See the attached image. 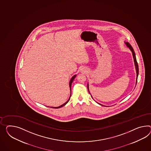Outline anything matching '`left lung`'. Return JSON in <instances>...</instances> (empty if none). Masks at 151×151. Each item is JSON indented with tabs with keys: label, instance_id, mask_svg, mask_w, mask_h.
Listing matches in <instances>:
<instances>
[{
	"label": "left lung",
	"instance_id": "1",
	"mask_svg": "<svg viewBox=\"0 0 151 151\" xmlns=\"http://www.w3.org/2000/svg\"><path fill=\"white\" fill-rule=\"evenodd\" d=\"M125 44L127 45V47H128L130 49V50L132 51V56H133V58H134V63H135L136 70V83H137V77H138V75H139V66H138V63L137 62V60H136V58L135 54V52H134L133 48L132 47V45L129 43H128V42H125ZM87 85H88V91H89V84H88ZM100 104L101 106H104V105L100 104Z\"/></svg>",
	"mask_w": 151,
	"mask_h": 151
}]
</instances>
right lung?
<instances>
[{"mask_svg":"<svg viewBox=\"0 0 151 151\" xmlns=\"http://www.w3.org/2000/svg\"><path fill=\"white\" fill-rule=\"evenodd\" d=\"M76 77V75H74L73 76L72 78L70 79V83H69V85H70V98H69V99L68 100V101L65 102V104H62V105H61V106H58V107H51V108H61V107H62L63 106H64L65 105H66L67 103H68V102L70 101V96H71V85H72V82L73 81L74 79V78Z\"/></svg>","mask_w":151,"mask_h":151,"instance_id":"1","label":"right lung"}]
</instances>
